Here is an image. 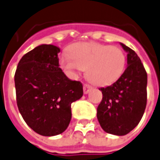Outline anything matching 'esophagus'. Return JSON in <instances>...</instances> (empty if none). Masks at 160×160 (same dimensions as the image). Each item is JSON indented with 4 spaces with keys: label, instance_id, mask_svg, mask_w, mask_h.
<instances>
[{
    "label": "esophagus",
    "instance_id": "1",
    "mask_svg": "<svg viewBox=\"0 0 160 160\" xmlns=\"http://www.w3.org/2000/svg\"><path fill=\"white\" fill-rule=\"evenodd\" d=\"M92 87L90 86V85H88V84H85L84 85V88H83V91H84V94H88L89 92L92 90Z\"/></svg>",
    "mask_w": 160,
    "mask_h": 160
}]
</instances>
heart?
Instances as JSON below:
<instances>
[{
	"mask_svg": "<svg viewBox=\"0 0 160 160\" xmlns=\"http://www.w3.org/2000/svg\"><path fill=\"white\" fill-rule=\"evenodd\" d=\"M59 66L72 74L86 70L88 80L100 87L117 81L126 66L124 52L117 46L99 43H78L68 49V55H61Z\"/></svg>",
	"mask_w": 160,
	"mask_h": 160,
	"instance_id": "obj_1",
	"label": "heart"
}]
</instances>
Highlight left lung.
<instances>
[{
    "mask_svg": "<svg viewBox=\"0 0 160 160\" xmlns=\"http://www.w3.org/2000/svg\"><path fill=\"white\" fill-rule=\"evenodd\" d=\"M127 52V68L111 86L101 88L102 100L97 119L109 134L124 136L139 123L147 102V73L133 50L120 43Z\"/></svg>",
    "mask_w": 160,
    "mask_h": 160,
    "instance_id": "8db88e82",
    "label": "left lung"
}]
</instances>
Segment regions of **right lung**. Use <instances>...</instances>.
Segmentation results:
<instances>
[{
  "label": "right lung",
  "instance_id": "obj_1",
  "mask_svg": "<svg viewBox=\"0 0 160 160\" xmlns=\"http://www.w3.org/2000/svg\"><path fill=\"white\" fill-rule=\"evenodd\" d=\"M60 49L41 44L26 53L15 73L16 102L25 122L38 134L52 137L67 129L71 104L83 95V86L72 80L58 64Z\"/></svg>",
  "mask_w": 160,
  "mask_h": 160
}]
</instances>
